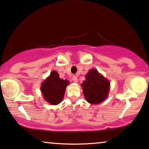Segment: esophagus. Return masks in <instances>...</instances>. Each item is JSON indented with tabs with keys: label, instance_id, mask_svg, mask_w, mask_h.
I'll list each match as a JSON object with an SVG mask.
<instances>
[{
	"label": "esophagus",
	"instance_id": "esophagus-1",
	"mask_svg": "<svg viewBox=\"0 0 149 149\" xmlns=\"http://www.w3.org/2000/svg\"><path fill=\"white\" fill-rule=\"evenodd\" d=\"M72 81L74 82H75V83H77V82L78 81V79H77V77L76 76H73L72 77Z\"/></svg>",
	"mask_w": 149,
	"mask_h": 149
}]
</instances>
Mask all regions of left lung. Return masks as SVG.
Instances as JSON below:
<instances>
[{"label": "left lung", "instance_id": "1", "mask_svg": "<svg viewBox=\"0 0 149 149\" xmlns=\"http://www.w3.org/2000/svg\"><path fill=\"white\" fill-rule=\"evenodd\" d=\"M81 86L87 102L92 104H98L107 98L110 82L96 69H91L86 75V80Z\"/></svg>", "mask_w": 149, "mask_h": 149}]
</instances>
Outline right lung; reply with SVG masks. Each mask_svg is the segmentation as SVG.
Here are the masks:
<instances>
[{"label": "right lung", "instance_id": "obj_1", "mask_svg": "<svg viewBox=\"0 0 149 149\" xmlns=\"http://www.w3.org/2000/svg\"><path fill=\"white\" fill-rule=\"evenodd\" d=\"M68 84V81L60 79L58 73L53 70L41 84V91L44 100L52 105H57L63 99Z\"/></svg>", "mask_w": 149, "mask_h": 149}]
</instances>
